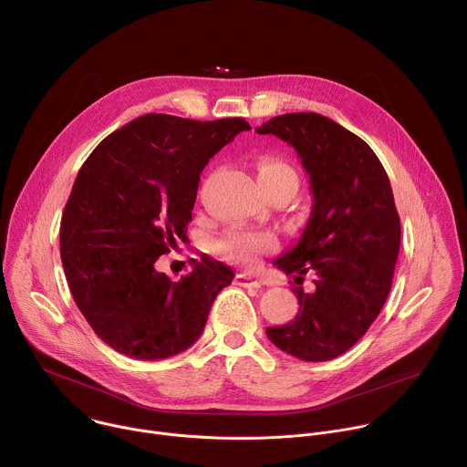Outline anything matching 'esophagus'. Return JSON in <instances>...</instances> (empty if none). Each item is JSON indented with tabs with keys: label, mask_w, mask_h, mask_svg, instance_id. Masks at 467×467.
Returning a JSON list of instances; mask_svg holds the SVG:
<instances>
[{
	"label": "esophagus",
	"mask_w": 467,
	"mask_h": 467,
	"mask_svg": "<svg viewBox=\"0 0 467 467\" xmlns=\"http://www.w3.org/2000/svg\"><path fill=\"white\" fill-rule=\"evenodd\" d=\"M236 282L242 287H254L256 289V287L262 285V282L254 275H251V273H238L236 275Z\"/></svg>",
	"instance_id": "1"
}]
</instances>
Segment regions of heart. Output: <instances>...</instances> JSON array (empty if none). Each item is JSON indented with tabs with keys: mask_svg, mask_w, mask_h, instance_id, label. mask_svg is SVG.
<instances>
[{
	"mask_svg": "<svg viewBox=\"0 0 467 467\" xmlns=\"http://www.w3.org/2000/svg\"><path fill=\"white\" fill-rule=\"evenodd\" d=\"M278 176H296L293 169L273 158H265L258 165V178L267 180V178H278ZM276 247V238L271 233L264 231H247V229H238L231 231L225 234L222 240L216 242V251L233 262L251 265L254 264L264 253H271Z\"/></svg>",
	"mask_w": 467,
	"mask_h": 467,
	"instance_id": "heart-1",
	"label": "heart"
}]
</instances>
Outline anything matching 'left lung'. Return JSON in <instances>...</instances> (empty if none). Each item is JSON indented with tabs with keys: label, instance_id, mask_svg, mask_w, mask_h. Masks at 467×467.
Wrapping results in <instances>:
<instances>
[{
	"label": "left lung",
	"instance_id": "1",
	"mask_svg": "<svg viewBox=\"0 0 467 467\" xmlns=\"http://www.w3.org/2000/svg\"><path fill=\"white\" fill-rule=\"evenodd\" d=\"M256 131L295 148L314 194L298 244L275 265L296 278L312 271L316 289L295 287L296 317L265 334L302 361H330L367 334L389 296L401 236L390 182L372 148L325 115L285 113Z\"/></svg>",
	"mask_w": 467,
	"mask_h": 467
}]
</instances>
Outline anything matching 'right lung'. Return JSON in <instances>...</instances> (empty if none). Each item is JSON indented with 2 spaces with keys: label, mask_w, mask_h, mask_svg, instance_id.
<instances>
[{
  "label": "right lung",
  "mask_w": 467,
  "mask_h": 467,
  "mask_svg": "<svg viewBox=\"0 0 467 467\" xmlns=\"http://www.w3.org/2000/svg\"><path fill=\"white\" fill-rule=\"evenodd\" d=\"M245 130L238 117L148 113L108 135L78 171L60 222V256L82 316L119 354L158 361L185 352L233 282L234 271L218 260L192 262L178 282L155 260L185 242L202 171Z\"/></svg>",
  "instance_id": "1"
}]
</instances>
